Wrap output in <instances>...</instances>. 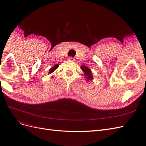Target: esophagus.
Returning a JSON list of instances; mask_svg holds the SVG:
<instances>
[{
    "label": "esophagus",
    "mask_w": 146,
    "mask_h": 146,
    "mask_svg": "<svg viewBox=\"0 0 146 146\" xmlns=\"http://www.w3.org/2000/svg\"><path fill=\"white\" fill-rule=\"evenodd\" d=\"M69 60L70 61H74L75 59L73 58V57L70 56V57H69Z\"/></svg>",
    "instance_id": "34e87169"
}]
</instances>
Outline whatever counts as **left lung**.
Returning a JSON list of instances; mask_svg holds the SVG:
<instances>
[{
    "label": "left lung",
    "mask_w": 146,
    "mask_h": 146,
    "mask_svg": "<svg viewBox=\"0 0 146 146\" xmlns=\"http://www.w3.org/2000/svg\"><path fill=\"white\" fill-rule=\"evenodd\" d=\"M81 69L83 72V75H84L85 77L86 78V82H90L93 80V76H92L91 70L89 68H88L87 66L85 65H82L81 66Z\"/></svg>",
    "instance_id": "8db88e82"
}]
</instances>
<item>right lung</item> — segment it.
Masks as SVG:
<instances>
[{"label":"right lung","instance_id":"right-lung-1","mask_svg":"<svg viewBox=\"0 0 146 146\" xmlns=\"http://www.w3.org/2000/svg\"><path fill=\"white\" fill-rule=\"evenodd\" d=\"M58 66H59V64H55L54 65V66L53 68H50V69H49V71H48V74H51L52 72H54L55 70L58 68ZM52 78H53V76H52L51 77Z\"/></svg>","mask_w":146,"mask_h":146}]
</instances>
